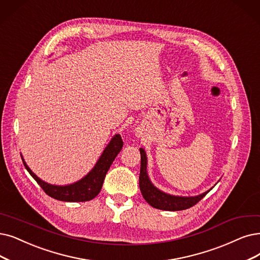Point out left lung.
Here are the masks:
<instances>
[{"mask_svg":"<svg viewBox=\"0 0 260 260\" xmlns=\"http://www.w3.org/2000/svg\"><path fill=\"white\" fill-rule=\"evenodd\" d=\"M141 171H140V190L142 195L150 206L153 208L168 210V211H178L185 210L191 208L194 205L199 203L203 197L209 191H207L199 196L195 197H180V196H172L170 194H165L159 191L153 184L150 182L147 176V158L146 153L141 148Z\"/></svg>","mask_w":260,"mask_h":260,"instance_id":"obj_1","label":"left lung"}]
</instances>
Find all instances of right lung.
Listing matches in <instances>:
<instances>
[{
    "label": "right lung",
    "instance_id": "obj_1",
    "mask_svg": "<svg viewBox=\"0 0 260 260\" xmlns=\"http://www.w3.org/2000/svg\"><path fill=\"white\" fill-rule=\"evenodd\" d=\"M123 142L119 134H116L115 137L112 139L107 148L101 154L99 161L97 162L96 166L91 170V172L86 175L84 178L80 181L72 183L70 185H52L46 183L45 181L40 180L37 176L29 170L28 166L23 161V164L27 172L30 176L37 181V183L41 186L46 194L51 196L52 199H55L63 202H87L96 197L103 184V180L106 178V175L110 169L111 164L113 163L114 159L122 148Z\"/></svg>",
    "mask_w": 260,
    "mask_h": 260
}]
</instances>
